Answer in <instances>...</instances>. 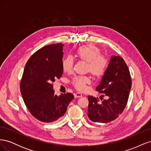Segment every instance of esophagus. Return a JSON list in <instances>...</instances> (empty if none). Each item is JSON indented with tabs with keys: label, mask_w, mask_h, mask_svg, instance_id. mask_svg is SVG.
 Masks as SVG:
<instances>
[{
	"label": "esophagus",
	"mask_w": 151,
	"mask_h": 151,
	"mask_svg": "<svg viewBox=\"0 0 151 151\" xmlns=\"http://www.w3.org/2000/svg\"><path fill=\"white\" fill-rule=\"evenodd\" d=\"M74 97H75L76 98H81V97H83V94L79 93H75V94H74Z\"/></svg>",
	"instance_id": "obj_1"
}]
</instances>
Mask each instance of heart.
<instances>
[{
    "label": "heart",
    "instance_id": "b5f03b06",
    "mask_svg": "<svg viewBox=\"0 0 151 151\" xmlns=\"http://www.w3.org/2000/svg\"><path fill=\"white\" fill-rule=\"evenodd\" d=\"M76 55L80 60L87 62L86 71L89 72L95 77H101L106 73L109 61L104 55L101 54L100 50L93 45H87L78 48ZM74 61L71 57H67L62 61V68L64 72L69 73L72 70ZM91 83L88 76H78L73 78L70 84L75 89L84 91L87 85Z\"/></svg>",
    "mask_w": 151,
    "mask_h": 151
}]
</instances>
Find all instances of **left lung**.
<instances>
[{
	"label": "left lung",
	"instance_id": "obj_1",
	"mask_svg": "<svg viewBox=\"0 0 151 151\" xmlns=\"http://www.w3.org/2000/svg\"><path fill=\"white\" fill-rule=\"evenodd\" d=\"M132 86V79L127 63L120 56H113L100 84L96 88L108 99L88 96V115L94 122L106 123L122 113L127 104Z\"/></svg>",
	"mask_w": 151,
	"mask_h": 151
}]
</instances>
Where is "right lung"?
Returning a JSON list of instances; mask_svg holds the SVG:
<instances>
[{
	"mask_svg": "<svg viewBox=\"0 0 151 151\" xmlns=\"http://www.w3.org/2000/svg\"><path fill=\"white\" fill-rule=\"evenodd\" d=\"M62 43L48 45L37 50L26 62L20 83L22 99L28 110L42 122H53L64 115L72 93L55 94L53 83L63 74Z\"/></svg>",
	"mask_w": 151,
	"mask_h": 151,
	"instance_id": "1",
	"label": "right lung"
}]
</instances>
